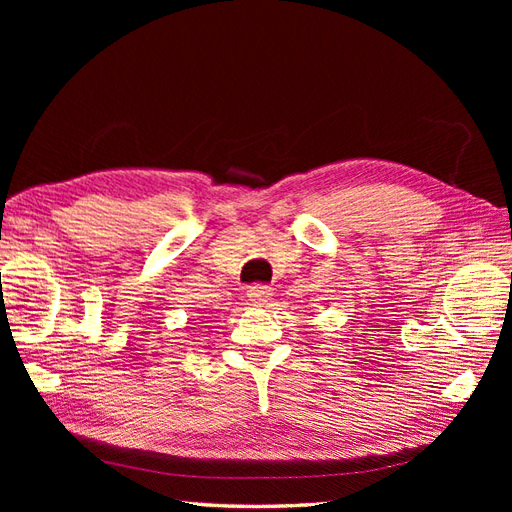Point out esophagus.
<instances>
[{
  "label": "esophagus",
  "instance_id": "obj_1",
  "mask_svg": "<svg viewBox=\"0 0 512 512\" xmlns=\"http://www.w3.org/2000/svg\"><path fill=\"white\" fill-rule=\"evenodd\" d=\"M271 294H273V288L267 284H254L247 288V297H250V301L256 305L267 303L271 299Z\"/></svg>",
  "mask_w": 512,
  "mask_h": 512
}]
</instances>
